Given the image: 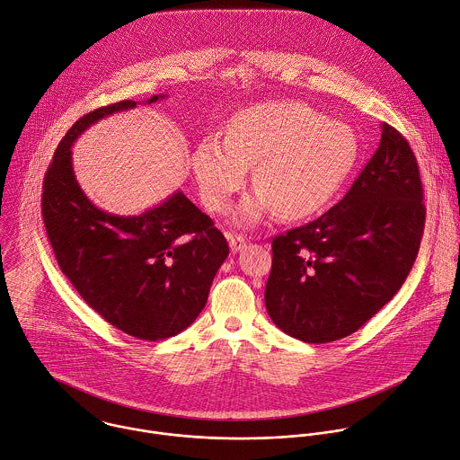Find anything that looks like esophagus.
Listing matches in <instances>:
<instances>
[{"label": "esophagus", "instance_id": "1", "mask_svg": "<svg viewBox=\"0 0 460 460\" xmlns=\"http://www.w3.org/2000/svg\"><path fill=\"white\" fill-rule=\"evenodd\" d=\"M227 238H229V247H231L233 252H240L245 247V238L243 236H240V234H236V236L227 234Z\"/></svg>", "mask_w": 460, "mask_h": 460}]
</instances>
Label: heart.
<instances>
[{
	"mask_svg": "<svg viewBox=\"0 0 460 460\" xmlns=\"http://www.w3.org/2000/svg\"><path fill=\"white\" fill-rule=\"evenodd\" d=\"M358 153L350 126L307 104L274 101L238 111L227 138L208 135L199 140L190 164L206 206L226 211L256 164L258 186L236 213L240 224L254 226L272 211L294 220L323 209L345 184Z\"/></svg>",
	"mask_w": 460,
	"mask_h": 460,
	"instance_id": "1",
	"label": "heart"
}]
</instances>
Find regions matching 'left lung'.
<instances>
[{
	"label": "left lung",
	"mask_w": 460,
	"mask_h": 460,
	"mask_svg": "<svg viewBox=\"0 0 460 460\" xmlns=\"http://www.w3.org/2000/svg\"><path fill=\"white\" fill-rule=\"evenodd\" d=\"M426 209L413 151L381 124V142L349 193L314 222L272 240L265 307L305 343L361 329L395 296L417 258Z\"/></svg>",
	"instance_id": "obj_1"
}]
</instances>
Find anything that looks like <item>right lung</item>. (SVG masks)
<instances>
[{
	"instance_id": "obj_1",
	"label": "right lung",
	"mask_w": 460,
	"mask_h": 460,
	"mask_svg": "<svg viewBox=\"0 0 460 460\" xmlns=\"http://www.w3.org/2000/svg\"><path fill=\"white\" fill-rule=\"evenodd\" d=\"M137 104L99 108L66 131L45 175L43 220L63 274L90 307L124 334L159 341L202 313L229 245L182 191L140 215L120 217L99 209L81 190L74 142L97 120Z\"/></svg>"
}]
</instances>
